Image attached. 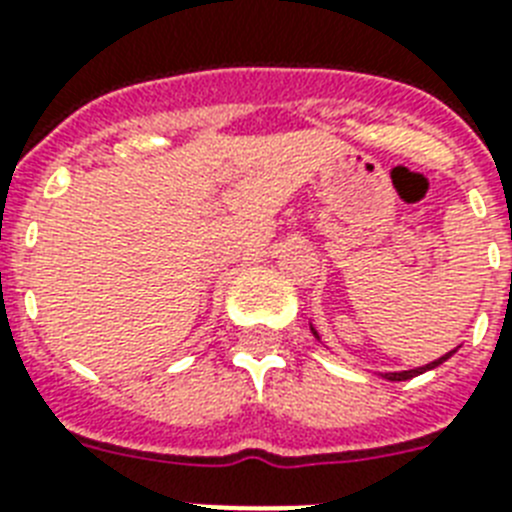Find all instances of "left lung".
I'll list each match as a JSON object with an SVG mask.
<instances>
[{
	"label": "left lung",
	"mask_w": 512,
	"mask_h": 512,
	"mask_svg": "<svg viewBox=\"0 0 512 512\" xmlns=\"http://www.w3.org/2000/svg\"><path fill=\"white\" fill-rule=\"evenodd\" d=\"M308 327H311V335H314L316 340H322V337H319V332H316V327H314V324H308ZM455 353H458V348H455V350H450V353H445V356H439L437 361L426 363V366H418V369H408V371H384V374H379V377H382V379H387V382H405V379H413V377H418V374H424V371H432V369H437L439 363H445L447 358H450V356H455Z\"/></svg>",
	"instance_id": "1"
}]
</instances>
